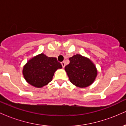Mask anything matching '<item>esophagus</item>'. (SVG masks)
I'll return each instance as SVG.
<instances>
[{
	"mask_svg": "<svg viewBox=\"0 0 126 126\" xmlns=\"http://www.w3.org/2000/svg\"><path fill=\"white\" fill-rule=\"evenodd\" d=\"M61 64H62V67L64 68V66H65V63H64V62H62V63H61Z\"/></svg>",
	"mask_w": 126,
	"mask_h": 126,
	"instance_id": "34e87169",
	"label": "esophagus"
}]
</instances>
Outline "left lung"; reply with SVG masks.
<instances>
[{
	"instance_id": "obj_1",
	"label": "left lung",
	"mask_w": 126,
	"mask_h": 126,
	"mask_svg": "<svg viewBox=\"0 0 126 126\" xmlns=\"http://www.w3.org/2000/svg\"><path fill=\"white\" fill-rule=\"evenodd\" d=\"M69 64L65 66L70 81L75 86L85 88L92 84L97 75V70L89 59L76 54L69 58Z\"/></svg>"
}]
</instances>
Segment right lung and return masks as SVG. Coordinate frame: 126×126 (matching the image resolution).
Masks as SVG:
<instances>
[{"instance_id":"add662e5","label":"right lung","mask_w":126,"mask_h":126,"mask_svg":"<svg viewBox=\"0 0 126 126\" xmlns=\"http://www.w3.org/2000/svg\"><path fill=\"white\" fill-rule=\"evenodd\" d=\"M61 68V63L57 59L41 53L29 60L22 72L25 80L30 85L41 88L51 82L55 71Z\"/></svg>"}]
</instances>
